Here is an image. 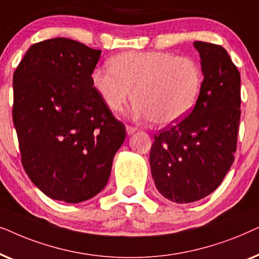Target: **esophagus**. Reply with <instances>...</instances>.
Instances as JSON below:
<instances>
[{
    "label": "esophagus",
    "instance_id": "1",
    "mask_svg": "<svg viewBox=\"0 0 259 259\" xmlns=\"http://www.w3.org/2000/svg\"><path fill=\"white\" fill-rule=\"evenodd\" d=\"M126 131H127V134H128V136H131V134H133V133L137 132V127L127 125L126 126Z\"/></svg>",
    "mask_w": 259,
    "mask_h": 259
}]
</instances>
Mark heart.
<instances>
[{
    "mask_svg": "<svg viewBox=\"0 0 259 259\" xmlns=\"http://www.w3.org/2000/svg\"><path fill=\"white\" fill-rule=\"evenodd\" d=\"M95 67L94 90L111 111H121L134 94V112L158 125H172L190 114L204 83L203 70L190 56L169 52H125Z\"/></svg>",
    "mask_w": 259,
    "mask_h": 259,
    "instance_id": "obj_1",
    "label": "heart"
}]
</instances>
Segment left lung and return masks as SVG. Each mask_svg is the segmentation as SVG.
Returning a JSON list of instances; mask_svg holds the SVG:
<instances>
[{"label":"left lung","mask_w":259,"mask_h":259,"mask_svg":"<svg viewBox=\"0 0 259 259\" xmlns=\"http://www.w3.org/2000/svg\"><path fill=\"white\" fill-rule=\"evenodd\" d=\"M204 83L189 115L159 131L151 147L155 187L173 203L200 200L221 185L235 160L240 74L222 46L196 41Z\"/></svg>","instance_id":"obj_1"}]
</instances>
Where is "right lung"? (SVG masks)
I'll return each instance as SVG.
<instances>
[{
    "mask_svg": "<svg viewBox=\"0 0 259 259\" xmlns=\"http://www.w3.org/2000/svg\"><path fill=\"white\" fill-rule=\"evenodd\" d=\"M101 51L66 37L35 44L13 77V121L35 186L75 204L100 192L126 138L92 84Z\"/></svg>",
    "mask_w": 259,
    "mask_h": 259,
    "instance_id": "1",
    "label": "right lung"
}]
</instances>
